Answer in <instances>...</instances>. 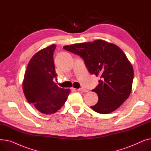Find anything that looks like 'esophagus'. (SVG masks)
<instances>
[{"instance_id":"esophagus-1","label":"esophagus","mask_w":151,"mask_h":151,"mask_svg":"<svg viewBox=\"0 0 151 151\" xmlns=\"http://www.w3.org/2000/svg\"><path fill=\"white\" fill-rule=\"evenodd\" d=\"M78 91H81V92H88V91L87 90V89H84V88H80V89H77Z\"/></svg>"}]
</instances>
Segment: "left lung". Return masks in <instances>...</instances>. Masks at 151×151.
I'll return each mask as SVG.
<instances>
[{"label":"left lung","mask_w":151,"mask_h":151,"mask_svg":"<svg viewBox=\"0 0 151 151\" xmlns=\"http://www.w3.org/2000/svg\"><path fill=\"white\" fill-rule=\"evenodd\" d=\"M63 47L81 56L89 73L100 78L99 85L92 90L99 97L97 104L91 106L93 111L100 114L110 113L129 98L133 69L120 47L101 40Z\"/></svg>","instance_id":"1"}]
</instances>
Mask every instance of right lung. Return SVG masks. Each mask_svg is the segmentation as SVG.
<instances>
[{"label": "right lung", "instance_id": "obj_1", "mask_svg": "<svg viewBox=\"0 0 151 151\" xmlns=\"http://www.w3.org/2000/svg\"><path fill=\"white\" fill-rule=\"evenodd\" d=\"M56 45L53 44L37 52L30 60L22 83L24 96L29 104H32L40 112L45 114L56 113L65 104L70 92L55 84L56 78L53 52Z\"/></svg>", "mask_w": 151, "mask_h": 151}]
</instances>
